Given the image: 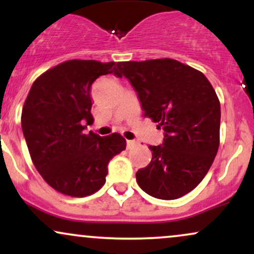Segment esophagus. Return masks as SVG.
<instances>
[{
	"label": "esophagus",
	"instance_id": "obj_1",
	"mask_svg": "<svg viewBox=\"0 0 254 254\" xmlns=\"http://www.w3.org/2000/svg\"><path fill=\"white\" fill-rule=\"evenodd\" d=\"M136 145H137V142L136 141H132V139H127V149H132V148H135Z\"/></svg>",
	"mask_w": 254,
	"mask_h": 254
}]
</instances>
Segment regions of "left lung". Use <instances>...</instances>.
Listing matches in <instances>:
<instances>
[{
    "mask_svg": "<svg viewBox=\"0 0 254 254\" xmlns=\"http://www.w3.org/2000/svg\"><path fill=\"white\" fill-rule=\"evenodd\" d=\"M135 88L145 117L164 130L160 145H149L150 164L136 173L145 193L177 199L203 180L220 144L221 106L208 78L171 58L119 62Z\"/></svg>",
    "mask_w": 254,
    "mask_h": 254,
    "instance_id": "1",
    "label": "left lung"
}]
</instances>
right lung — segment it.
<instances>
[{
	"instance_id": "obj_1",
	"label": "right lung",
	"mask_w": 254,
	"mask_h": 254,
	"mask_svg": "<svg viewBox=\"0 0 254 254\" xmlns=\"http://www.w3.org/2000/svg\"><path fill=\"white\" fill-rule=\"evenodd\" d=\"M107 74L122 77L115 62L66 61L34 81L22 107V132L34 167L63 194L97 192L106 182L110 160L127 148L117 132H83L93 119L90 87Z\"/></svg>"
}]
</instances>
